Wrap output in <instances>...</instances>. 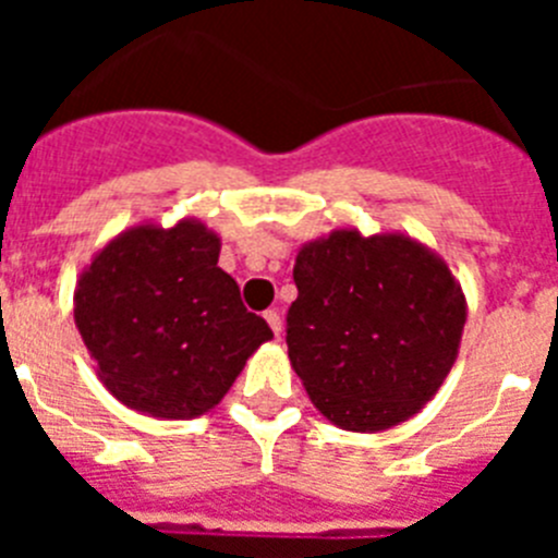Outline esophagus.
<instances>
[{"label":"esophagus","mask_w":558,"mask_h":558,"mask_svg":"<svg viewBox=\"0 0 558 558\" xmlns=\"http://www.w3.org/2000/svg\"><path fill=\"white\" fill-rule=\"evenodd\" d=\"M263 318L268 322V327L274 329L276 338H279V335H282V318H279V313H276V310H265Z\"/></svg>","instance_id":"esophagus-1"}]
</instances>
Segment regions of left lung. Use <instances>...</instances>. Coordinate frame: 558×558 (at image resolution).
<instances>
[{
  "label": "left lung",
  "instance_id": "left-lung-1",
  "mask_svg": "<svg viewBox=\"0 0 558 558\" xmlns=\"http://www.w3.org/2000/svg\"><path fill=\"white\" fill-rule=\"evenodd\" d=\"M288 357L313 405L352 433L408 422L461 349L466 299L436 251L399 231L335 229L299 248Z\"/></svg>",
  "mask_w": 558,
  "mask_h": 558
}]
</instances>
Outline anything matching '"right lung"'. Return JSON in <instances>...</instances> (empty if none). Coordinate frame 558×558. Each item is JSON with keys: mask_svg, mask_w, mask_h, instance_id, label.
<instances>
[{"mask_svg": "<svg viewBox=\"0 0 558 558\" xmlns=\"http://www.w3.org/2000/svg\"><path fill=\"white\" fill-rule=\"evenodd\" d=\"M218 256V231L201 220L167 229L145 220L108 240L77 276V332L102 386L131 411L204 416L274 338Z\"/></svg>", "mask_w": 558, "mask_h": 558, "instance_id": "obj_1", "label": "right lung"}]
</instances>
